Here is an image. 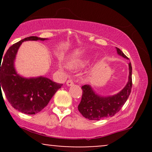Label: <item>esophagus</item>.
Wrapping results in <instances>:
<instances>
[{"label": "esophagus", "mask_w": 152, "mask_h": 152, "mask_svg": "<svg viewBox=\"0 0 152 152\" xmlns=\"http://www.w3.org/2000/svg\"><path fill=\"white\" fill-rule=\"evenodd\" d=\"M73 84H74V81H73L71 79H69L67 81H66V85H67V86H72Z\"/></svg>", "instance_id": "esophagus-1"}]
</instances>
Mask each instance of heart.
Listing matches in <instances>:
<instances>
[{"label":"heart","instance_id":"b5f03b06","mask_svg":"<svg viewBox=\"0 0 152 152\" xmlns=\"http://www.w3.org/2000/svg\"><path fill=\"white\" fill-rule=\"evenodd\" d=\"M71 67H76V66H78V65H77V64H71Z\"/></svg>","mask_w":152,"mask_h":152}]
</instances>
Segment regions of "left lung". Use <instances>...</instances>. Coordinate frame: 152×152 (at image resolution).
<instances>
[{
    "label": "left lung",
    "instance_id": "obj_1",
    "mask_svg": "<svg viewBox=\"0 0 152 152\" xmlns=\"http://www.w3.org/2000/svg\"><path fill=\"white\" fill-rule=\"evenodd\" d=\"M117 53L124 58H127L119 48H116ZM129 76L126 86L119 93L114 96L103 97L97 95L89 85H83L81 87V101L78 106V109L82 116L89 120H100L103 118L114 116L121 110L122 106L129 96L132 87V67L129 64Z\"/></svg>",
    "mask_w": 152,
    "mask_h": 152
}]
</instances>
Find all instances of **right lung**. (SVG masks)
<instances>
[{
    "mask_svg": "<svg viewBox=\"0 0 152 152\" xmlns=\"http://www.w3.org/2000/svg\"><path fill=\"white\" fill-rule=\"evenodd\" d=\"M44 41L37 36L27 37L14 43L8 48L5 56L0 58V92L2 87L5 96L15 109L26 114H36L48 105L56 92L62 86L49 78L40 76L26 78L15 72V55L21 43L26 41Z\"/></svg>",
    "mask_w": 152,
    "mask_h": 152,
    "instance_id": "add662e5",
    "label": "right lung"
}]
</instances>
